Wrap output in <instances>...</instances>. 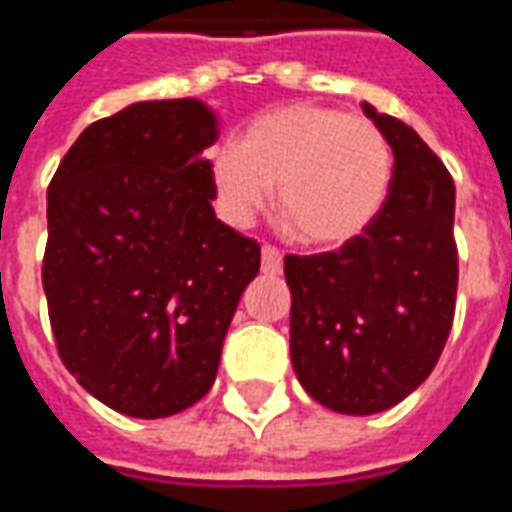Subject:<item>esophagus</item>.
Segmentation results:
<instances>
[{
    "instance_id": "1",
    "label": "esophagus",
    "mask_w": 512,
    "mask_h": 512,
    "mask_svg": "<svg viewBox=\"0 0 512 512\" xmlns=\"http://www.w3.org/2000/svg\"><path fill=\"white\" fill-rule=\"evenodd\" d=\"M260 255H263V271L266 274H279L282 271V252H279L277 246L263 244Z\"/></svg>"
}]
</instances>
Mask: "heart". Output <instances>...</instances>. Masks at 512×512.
<instances>
[{"instance_id": "b5f03b06", "label": "heart", "mask_w": 512, "mask_h": 512, "mask_svg": "<svg viewBox=\"0 0 512 512\" xmlns=\"http://www.w3.org/2000/svg\"><path fill=\"white\" fill-rule=\"evenodd\" d=\"M392 180V150L367 117L315 104L260 115L238 142L211 156L216 205L230 224L246 227L277 186L282 222L301 241L345 244L365 233Z\"/></svg>"}]
</instances>
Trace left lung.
Wrapping results in <instances>:
<instances>
[{"instance_id":"1","label":"left lung","mask_w":512,"mask_h":512,"mask_svg":"<svg viewBox=\"0 0 512 512\" xmlns=\"http://www.w3.org/2000/svg\"><path fill=\"white\" fill-rule=\"evenodd\" d=\"M395 153L389 194L337 252L285 255L290 359L312 400L378 414L439 362L455 318V183L411 126L362 104Z\"/></svg>"}]
</instances>
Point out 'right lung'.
<instances>
[{"instance_id": "obj_1", "label": "right lung", "mask_w": 512, "mask_h": 512, "mask_svg": "<svg viewBox=\"0 0 512 512\" xmlns=\"http://www.w3.org/2000/svg\"><path fill=\"white\" fill-rule=\"evenodd\" d=\"M216 117L142 101L87 126L46 194L43 290L62 365L126 417L208 395L260 244L216 219Z\"/></svg>"}]
</instances>
